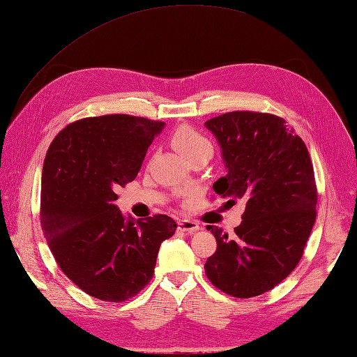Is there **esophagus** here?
Here are the masks:
<instances>
[{
    "instance_id": "34e87169",
    "label": "esophagus",
    "mask_w": 357,
    "mask_h": 357,
    "mask_svg": "<svg viewBox=\"0 0 357 357\" xmlns=\"http://www.w3.org/2000/svg\"><path fill=\"white\" fill-rule=\"evenodd\" d=\"M200 229L199 223H195L192 220H180L177 223V231L185 234H194Z\"/></svg>"
}]
</instances>
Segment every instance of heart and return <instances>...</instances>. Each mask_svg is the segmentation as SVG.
Here are the masks:
<instances>
[{
    "label": "heart",
    "mask_w": 357,
    "mask_h": 357,
    "mask_svg": "<svg viewBox=\"0 0 357 357\" xmlns=\"http://www.w3.org/2000/svg\"><path fill=\"white\" fill-rule=\"evenodd\" d=\"M171 140L174 146L188 158H192L195 155L206 153L212 154L213 151L212 142L206 137L204 134L192 128L191 125H180L178 128H176V131L172 132Z\"/></svg>",
    "instance_id": "heart-1"
}]
</instances>
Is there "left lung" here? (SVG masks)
<instances>
[{
	"label": "left lung",
	"mask_w": 357,
	"mask_h": 357,
	"mask_svg": "<svg viewBox=\"0 0 357 357\" xmlns=\"http://www.w3.org/2000/svg\"><path fill=\"white\" fill-rule=\"evenodd\" d=\"M204 126L217 137L227 169L213 191L231 203L245 200L232 238L208 226L217 250L204 272L227 295L258 296L287 278L310 236L318 203L310 154L303 139L275 114L232 112L209 119Z\"/></svg>",
	"instance_id": "8db88e82"
}]
</instances>
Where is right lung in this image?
Returning a JSON list of instances; mask_svg holds the SVG:
<instances>
[{
    "instance_id": "add662e5",
    "label": "right lung",
    "mask_w": 357,
    "mask_h": 357,
    "mask_svg": "<svg viewBox=\"0 0 357 357\" xmlns=\"http://www.w3.org/2000/svg\"><path fill=\"white\" fill-rule=\"evenodd\" d=\"M163 126L130 114L86 117L67 125L45 154L43 232L61 271L93 298L136 296L153 278L162 241L176 232L168 215L125 220L114 204Z\"/></svg>"
}]
</instances>
